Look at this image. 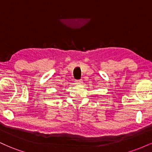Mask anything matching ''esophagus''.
Listing matches in <instances>:
<instances>
[{
    "instance_id": "esophagus-1",
    "label": "esophagus",
    "mask_w": 152,
    "mask_h": 152,
    "mask_svg": "<svg viewBox=\"0 0 152 152\" xmlns=\"http://www.w3.org/2000/svg\"><path fill=\"white\" fill-rule=\"evenodd\" d=\"M81 83H82L81 80H79V81H76V84H77V85H80V84H81Z\"/></svg>"
}]
</instances>
